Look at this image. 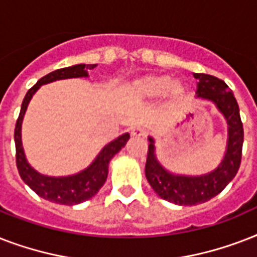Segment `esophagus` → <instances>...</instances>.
Returning a JSON list of instances; mask_svg holds the SVG:
<instances>
[{
	"label": "esophagus",
	"instance_id": "34e87169",
	"mask_svg": "<svg viewBox=\"0 0 257 257\" xmlns=\"http://www.w3.org/2000/svg\"><path fill=\"white\" fill-rule=\"evenodd\" d=\"M131 136L133 139H140V137H144L145 136V131L143 128H133L131 131Z\"/></svg>",
	"mask_w": 257,
	"mask_h": 257
}]
</instances>
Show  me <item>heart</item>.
<instances>
[{
	"label": "heart",
	"instance_id": "obj_1",
	"mask_svg": "<svg viewBox=\"0 0 257 257\" xmlns=\"http://www.w3.org/2000/svg\"><path fill=\"white\" fill-rule=\"evenodd\" d=\"M131 96L136 100H152L167 93L171 101L183 100L187 96V88L179 80L172 81V77L167 73L145 74L136 78L129 88Z\"/></svg>",
	"mask_w": 257,
	"mask_h": 257
}]
</instances>
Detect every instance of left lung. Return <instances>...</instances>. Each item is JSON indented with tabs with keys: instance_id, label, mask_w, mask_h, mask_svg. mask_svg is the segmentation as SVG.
Listing matches in <instances>:
<instances>
[{
	"instance_id": "8db88e82",
	"label": "left lung",
	"mask_w": 257,
	"mask_h": 257,
	"mask_svg": "<svg viewBox=\"0 0 257 257\" xmlns=\"http://www.w3.org/2000/svg\"><path fill=\"white\" fill-rule=\"evenodd\" d=\"M199 80L196 97L213 102L227 120V151L217 168L201 176H185L171 173L156 157L153 137H148V156L145 176L153 191L161 199L177 205H196L205 203L219 195L231 183L240 168L244 131L240 118L239 105L233 93L225 82L211 74L195 73Z\"/></svg>"
}]
</instances>
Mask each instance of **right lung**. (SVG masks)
<instances>
[{
    "label": "right lung",
    "mask_w": 257,
    "mask_h": 257,
    "mask_svg": "<svg viewBox=\"0 0 257 257\" xmlns=\"http://www.w3.org/2000/svg\"><path fill=\"white\" fill-rule=\"evenodd\" d=\"M96 66V64H89V65L78 64V65L54 70L52 73L40 78L37 84L28 90L25 98L22 101L20 116L16 122V129H14L16 163H17L18 173L24 180V183L32 191L36 192L40 197L49 200L52 203L62 204V205H76V204L84 203L86 200L92 199L106 181L109 161L112 160L116 153L120 152L121 148H124L126 141L129 140V133H124V135L118 136L101 149V152L97 155V157L88 168L72 176L52 177V176L41 175L36 169L32 168L26 160L25 152L22 148L21 128L26 109H28L29 101L32 100L34 93L37 92L41 85L57 81V80L88 77V70L94 69Z\"/></svg>",
    "instance_id": "obj_1"
}]
</instances>
